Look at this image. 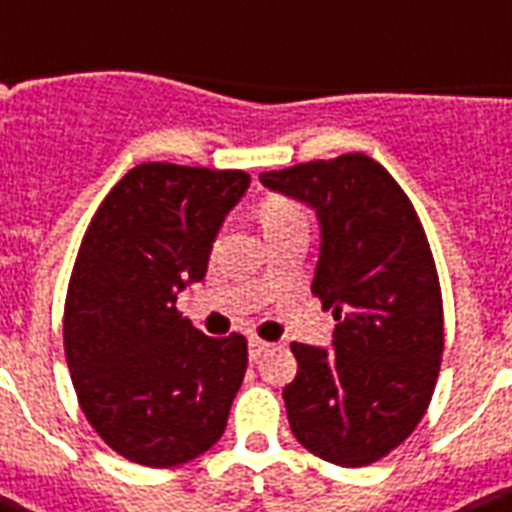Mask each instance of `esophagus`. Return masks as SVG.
I'll list each match as a JSON object with an SVG mask.
<instances>
[{
    "instance_id": "34e87169",
    "label": "esophagus",
    "mask_w": 512,
    "mask_h": 512,
    "mask_svg": "<svg viewBox=\"0 0 512 512\" xmlns=\"http://www.w3.org/2000/svg\"><path fill=\"white\" fill-rule=\"evenodd\" d=\"M271 348V342H265V340H257V337H252L249 340V358L255 361V358H260L265 353V350Z\"/></svg>"
}]
</instances>
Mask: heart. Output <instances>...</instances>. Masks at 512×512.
<instances>
[{
    "instance_id": "heart-1",
    "label": "heart",
    "mask_w": 512,
    "mask_h": 512,
    "mask_svg": "<svg viewBox=\"0 0 512 512\" xmlns=\"http://www.w3.org/2000/svg\"><path fill=\"white\" fill-rule=\"evenodd\" d=\"M260 220H263L265 231H273V228H281V225H292L305 220L303 212L297 204H292L289 199H281V196H271V199L263 201V209H260Z\"/></svg>"
}]
</instances>
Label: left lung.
<instances>
[{
    "mask_svg": "<svg viewBox=\"0 0 512 512\" xmlns=\"http://www.w3.org/2000/svg\"><path fill=\"white\" fill-rule=\"evenodd\" d=\"M319 220L313 295L335 316L332 345L292 342L284 388L300 444L342 468L380 460L428 409L444 353L441 287L412 201L364 154L263 172Z\"/></svg>",
    "mask_w": 512,
    "mask_h": 512,
    "instance_id": "1",
    "label": "left lung"
}]
</instances>
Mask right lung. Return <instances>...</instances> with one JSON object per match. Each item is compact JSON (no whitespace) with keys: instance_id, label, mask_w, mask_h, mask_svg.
<instances>
[{"instance_id":"right-lung-1","label":"right lung","mask_w":512,"mask_h":512,"mask_svg":"<svg viewBox=\"0 0 512 512\" xmlns=\"http://www.w3.org/2000/svg\"><path fill=\"white\" fill-rule=\"evenodd\" d=\"M247 188L241 170L140 164L79 247L63 319L71 382L98 436L138 465H183L228 425L247 340L201 335L175 303L207 276L212 244Z\"/></svg>"}]
</instances>
